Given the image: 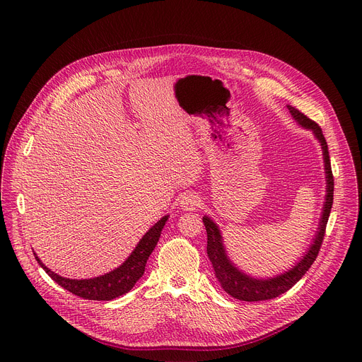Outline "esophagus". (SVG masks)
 I'll list each match as a JSON object with an SVG mask.
<instances>
[{"label":"esophagus","instance_id":"esophagus-1","mask_svg":"<svg viewBox=\"0 0 362 362\" xmlns=\"http://www.w3.org/2000/svg\"><path fill=\"white\" fill-rule=\"evenodd\" d=\"M201 202H202L201 198L197 194H194V192H187V194H185L179 201L180 208L185 209V211L198 209L201 206Z\"/></svg>","mask_w":362,"mask_h":362}]
</instances>
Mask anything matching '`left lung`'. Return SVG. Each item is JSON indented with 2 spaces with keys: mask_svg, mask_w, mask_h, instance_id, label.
<instances>
[{
  "mask_svg": "<svg viewBox=\"0 0 362 362\" xmlns=\"http://www.w3.org/2000/svg\"><path fill=\"white\" fill-rule=\"evenodd\" d=\"M288 109H290L291 115L294 116V119L300 125L315 132V135L320 141L322 148H323L326 179H327V195H326V202H325L323 214L320 218V228L315 238V243L311 245L307 255L297 263V267H294L291 271H288V272H285L279 276H275L272 279H255V278H249L247 275L242 274L233 267L226 255L218 227H216L214 224V221L211 218H208V216H204L202 221H204V226L206 228V235H208L206 253L212 263L215 276L221 282V286L224 288V291H227L231 297H234L240 301L272 300V298L286 293L291 286H294L304 276V274L308 271V268L313 263H315V260L320 252L323 238H325L326 224H327L332 204H333V185H334L332 167H330L327 142H326V138H325L319 124H316L315 120H311L308 116H305L303 112H300L296 107L288 106Z\"/></svg>",
  "mask_w": 362,
  "mask_h": 362,
  "instance_id": "8db88e82",
  "label": "left lung"
}]
</instances>
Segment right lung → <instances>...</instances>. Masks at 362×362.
<instances>
[{
  "label": "right lung",
  "instance_id": "1",
  "mask_svg": "<svg viewBox=\"0 0 362 362\" xmlns=\"http://www.w3.org/2000/svg\"><path fill=\"white\" fill-rule=\"evenodd\" d=\"M168 216H163V218L153 226L148 233L141 238V242L135 247V250L131 253V256L125 260L124 264H120L115 271L93 278V279H68L57 275L51 269H47L45 264L40 262V259L36 256L37 263L46 271L57 284H59L65 290L72 293L77 297H81L84 300H98V301H109L119 296H124L128 291L132 290V286L136 284V281L144 275L146 271V264L153 253L161 230L165 224Z\"/></svg>",
  "mask_w": 362,
  "mask_h": 362
}]
</instances>
